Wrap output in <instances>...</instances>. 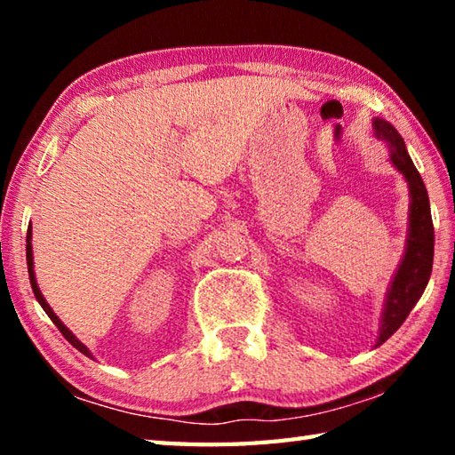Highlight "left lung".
Wrapping results in <instances>:
<instances>
[{"label": "left lung", "mask_w": 455, "mask_h": 455, "mask_svg": "<svg viewBox=\"0 0 455 455\" xmlns=\"http://www.w3.org/2000/svg\"><path fill=\"white\" fill-rule=\"evenodd\" d=\"M373 130L375 136L387 146L389 163L403 176L410 188V214H407L410 222H407L405 249L383 301L379 333L375 341V347H379L402 327L427 287L431 267H434V222H431L426 184L410 158L403 138L383 118L373 120Z\"/></svg>", "instance_id": "obj_1"}]
</instances>
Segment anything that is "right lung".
I'll return each mask as SVG.
<instances>
[{
	"label": "right lung",
	"mask_w": 455,
	"mask_h": 455,
	"mask_svg": "<svg viewBox=\"0 0 455 455\" xmlns=\"http://www.w3.org/2000/svg\"><path fill=\"white\" fill-rule=\"evenodd\" d=\"M26 259H28V273H29V283H32V291H34V295H36V299H37V303L42 305V309L48 313V317L53 321V325H56L58 329H60V333L64 335L68 341H70L76 349H78L80 353H84V355L86 357H92L94 359V355H92L90 353V349L86 347V345H84L78 337H76L70 329H68L64 323H61V319L58 317L56 313L52 311V307L48 305V301H45L44 299V295H42V291H40V287H37V281H36V271H34V251H32V227L28 228V236H26Z\"/></svg>",
	"instance_id": "add662e5"
}]
</instances>
